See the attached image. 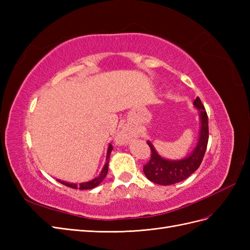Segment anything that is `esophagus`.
I'll use <instances>...</instances> for the list:
<instances>
[{"instance_id": "esophagus-1", "label": "esophagus", "mask_w": 250, "mask_h": 250, "mask_svg": "<svg viewBox=\"0 0 250 250\" xmlns=\"http://www.w3.org/2000/svg\"><path fill=\"white\" fill-rule=\"evenodd\" d=\"M127 141H128V135L125 132L119 133L117 139H116V142H117V144H119V145H123V144L127 143Z\"/></svg>"}]
</instances>
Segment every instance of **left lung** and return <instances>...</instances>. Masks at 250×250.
Instances as JSON below:
<instances>
[{
	"instance_id": "left-lung-1",
	"label": "left lung",
	"mask_w": 250,
	"mask_h": 250,
	"mask_svg": "<svg viewBox=\"0 0 250 250\" xmlns=\"http://www.w3.org/2000/svg\"><path fill=\"white\" fill-rule=\"evenodd\" d=\"M193 105L199 112V135L195 148L187 156L179 160H168L157 152L152 143L147 141L151 149V158L144 166L143 171L152 183L162 186L177 184L187 179L199 168L208 146V122L207 111L198 97L194 100Z\"/></svg>"
}]
</instances>
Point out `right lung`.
<instances>
[{"label":"right lung","mask_w":250,"mask_h":250,"mask_svg":"<svg viewBox=\"0 0 250 250\" xmlns=\"http://www.w3.org/2000/svg\"><path fill=\"white\" fill-rule=\"evenodd\" d=\"M112 151V146L108 145V148H107V153H106V161H105V165L103 166V168L100 172L99 175H98L97 177L93 178L92 180H88V181H84V183H80V184H74V183H67V181H64V180H60V179H56L58 183L62 184L66 187H70L72 188H79V190H90V188H94L96 187L99 186L102 181L104 180V178L106 177L107 175V172H108V163H109V158H110V153Z\"/></svg>","instance_id":"right-lung-1"}]
</instances>
